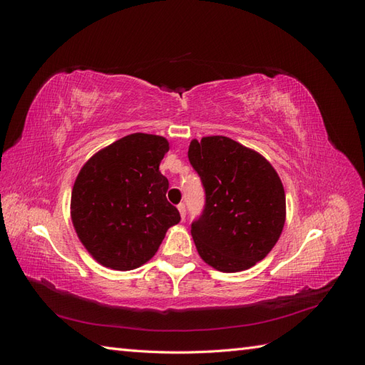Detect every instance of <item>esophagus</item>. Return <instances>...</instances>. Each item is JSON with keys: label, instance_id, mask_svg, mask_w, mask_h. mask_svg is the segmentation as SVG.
Wrapping results in <instances>:
<instances>
[{"label": "esophagus", "instance_id": "1", "mask_svg": "<svg viewBox=\"0 0 365 365\" xmlns=\"http://www.w3.org/2000/svg\"><path fill=\"white\" fill-rule=\"evenodd\" d=\"M178 210H180V215H181L182 220H184V217H185V205L184 204H178Z\"/></svg>", "mask_w": 365, "mask_h": 365}]
</instances>
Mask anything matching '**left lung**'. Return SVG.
Instances as JSON below:
<instances>
[{"instance_id":"8db88e82","label":"left lung","mask_w":365,"mask_h":365,"mask_svg":"<svg viewBox=\"0 0 365 365\" xmlns=\"http://www.w3.org/2000/svg\"><path fill=\"white\" fill-rule=\"evenodd\" d=\"M189 161L205 192L192 222L201 259L222 272L254 267L277 244L286 219L280 176L259 152L222 135L192 140Z\"/></svg>"}]
</instances>
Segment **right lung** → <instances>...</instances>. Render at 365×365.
<instances>
[{
    "label": "right lung",
    "mask_w": 365,
    "mask_h": 365,
    "mask_svg": "<svg viewBox=\"0 0 365 365\" xmlns=\"http://www.w3.org/2000/svg\"><path fill=\"white\" fill-rule=\"evenodd\" d=\"M169 141L130 134L85 163L71 192L77 237L106 268L130 271L155 256L172 225L181 220L165 193L169 181L160 163Z\"/></svg>",
    "instance_id": "add662e5"
}]
</instances>
